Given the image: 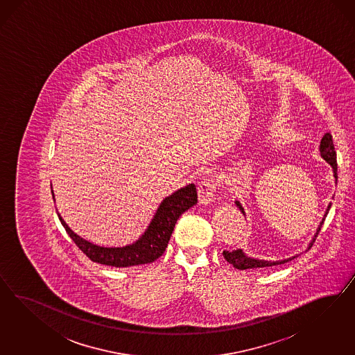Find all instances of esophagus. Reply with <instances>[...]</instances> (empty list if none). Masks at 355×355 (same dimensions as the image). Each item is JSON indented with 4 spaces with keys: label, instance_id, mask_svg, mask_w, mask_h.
<instances>
[{
    "label": "esophagus",
    "instance_id": "1",
    "mask_svg": "<svg viewBox=\"0 0 355 355\" xmlns=\"http://www.w3.org/2000/svg\"><path fill=\"white\" fill-rule=\"evenodd\" d=\"M199 200L202 205H211L215 202L217 191V180L216 178H205L198 184Z\"/></svg>",
    "mask_w": 355,
    "mask_h": 355
}]
</instances>
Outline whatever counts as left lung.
<instances>
[{"instance_id":"obj_1","label":"left lung","mask_w":355,"mask_h":355,"mask_svg":"<svg viewBox=\"0 0 355 355\" xmlns=\"http://www.w3.org/2000/svg\"><path fill=\"white\" fill-rule=\"evenodd\" d=\"M320 153H322V157L328 162V164H331V166L334 168V178H336V181H337V162H336V150H334V140H332V134H331V132L324 134L322 141H320ZM236 205H238V208L242 211V214H245V212H243L242 205H239V202H236ZM329 208H331V205L328 207V209H327V212H325L324 217L328 215ZM324 220H325V218H322V224L324 223ZM322 224H320L319 229H318V232H316V236H318V234H319V232H320ZM316 236H315V238H316ZM315 238L312 239V242L310 243V246H309V250L312 248V243L315 242ZM223 255H224V258H225L226 261H229L230 264H233V267H234V268L242 269V270H243V269L273 267V266L284 264V263H286V261H291L293 259L297 258V257H294V258L281 260V261L258 260V259L248 258V257H246L241 248H238V250H233V251L224 250V251H223Z\"/></svg>"}]
</instances>
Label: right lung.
Instances as JSON below:
<instances>
[{
    "instance_id": "right-lung-1",
    "label": "right lung",
    "mask_w": 355,
    "mask_h": 355,
    "mask_svg": "<svg viewBox=\"0 0 355 355\" xmlns=\"http://www.w3.org/2000/svg\"><path fill=\"white\" fill-rule=\"evenodd\" d=\"M53 195V193H52ZM198 203V191L193 183L165 198L159 207L146 233L139 239L125 248H100L76 236L60 217L66 233L74 241L79 250L92 261L112 267H132L152 263L160 258L172 236L177 220L184 211Z\"/></svg>"
}]
</instances>
